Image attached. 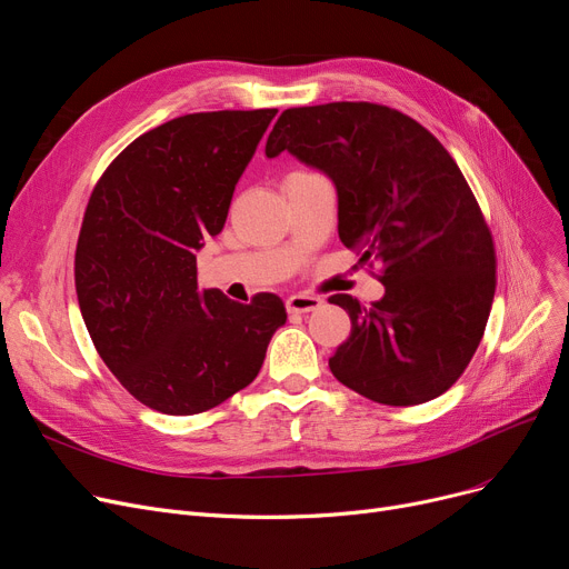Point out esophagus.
Listing matches in <instances>:
<instances>
[{
    "label": "esophagus",
    "instance_id": "esophagus-1",
    "mask_svg": "<svg viewBox=\"0 0 569 569\" xmlns=\"http://www.w3.org/2000/svg\"><path fill=\"white\" fill-rule=\"evenodd\" d=\"M322 307V300L316 295H290L286 300V309L288 313H309V311H316Z\"/></svg>",
    "mask_w": 569,
    "mask_h": 569
}]
</instances>
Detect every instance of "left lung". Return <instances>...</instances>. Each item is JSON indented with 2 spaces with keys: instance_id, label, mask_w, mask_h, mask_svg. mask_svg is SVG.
Segmentation results:
<instances>
[{
  "instance_id": "1",
  "label": "left lung",
  "mask_w": 569,
  "mask_h": 569,
  "mask_svg": "<svg viewBox=\"0 0 569 569\" xmlns=\"http://www.w3.org/2000/svg\"><path fill=\"white\" fill-rule=\"evenodd\" d=\"M283 149L332 177L341 242L380 262L382 300L330 297L352 325L335 378L385 406L440 397L470 365L496 292L493 237L457 161L412 117L369 101L283 110L264 154Z\"/></svg>"
}]
</instances>
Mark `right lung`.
<instances>
[{
	"label": "right lung",
	"instance_id": "add662e5",
	"mask_svg": "<svg viewBox=\"0 0 569 569\" xmlns=\"http://www.w3.org/2000/svg\"><path fill=\"white\" fill-rule=\"evenodd\" d=\"M274 114L174 117L119 152L89 196L73 267L78 305L101 360L147 408L196 415L223 403L253 382L286 322L277 295L232 302L200 290L196 267Z\"/></svg>",
	"mask_w": 569,
	"mask_h": 569
}]
</instances>
